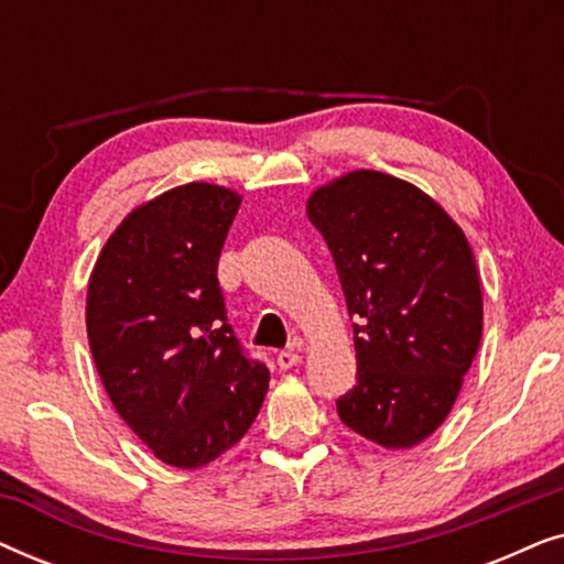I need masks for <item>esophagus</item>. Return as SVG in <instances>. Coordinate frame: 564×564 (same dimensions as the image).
<instances>
[{"instance_id":"34e87169","label":"esophagus","mask_w":564,"mask_h":564,"mask_svg":"<svg viewBox=\"0 0 564 564\" xmlns=\"http://www.w3.org/2000/svg\"><path fill=\"white\" fill-rule=\"evenodd\" d=\"M300 349H284V351H280L276 354V365H280V369H290V367H295V365H300Z\"/></svg>"}]
</instances>
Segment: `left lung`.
I'll use <instances>...</instances> for the list:
<instances>
[{
	"label": "left lung",
	"mask_w": 564,
	"mask_h": 564,
	"mask_svg": "<svg viewBox=\"0 0 564 564\" xmlns=\"http://www.w3.org/2000/svg\"><path fill=\"white\" fill-rule=\"evenodd\" d=\"M334 253L357 349V384L338 419L384 449L442 426L482 338V292L465 230L415 184L375 169L307 197Z\"/></svg>",
	"instance_id": "8db88e82"
}]
</instances>
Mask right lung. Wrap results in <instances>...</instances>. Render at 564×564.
I'll list each match as a JSON object with an SVG mask.
<instances>
[{"mask_svg":"<svg viewBox=\"0 0 564 564\" xmlns=\"http://www.w3.org/2000/svg\"><path fill=\"white\" fill-rule=\"evenodd\" d=\"M241 195L189 182L130 210L99 251L87 336L115 411L153 457L210 465L251 429L269 369L226 321L218 259Z\"/></svg>","mask_w":564,"mask_h":564,"instance_id":"obj_1","label":"right lung"}]
</instances>
